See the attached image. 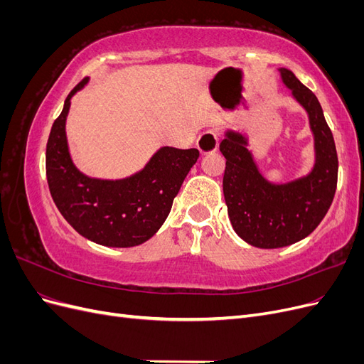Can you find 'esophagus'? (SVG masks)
Instances as JSON below:
<instances>
[{
    "mask_svg": "<svg viewBox=\"0 0 364 364\" xmlns=\"http://www.w3.org/2000/svg\"><path fill=\"white\" fill-rule=\"evenodd\" d=\"M197 149L202 155L214 153L218 149V134L215 130H208L197 139Z\"/></svg>",
    "mask_w": 364,
    "mask_h": 364,
    "instance_id": "1",
    "label": "esophagus"
}]
</instances>
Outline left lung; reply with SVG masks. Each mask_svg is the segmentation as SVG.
Segmentation results:
<instances>
[{
	"instance_id": "1",
	"label": "left lung",
	"mask_w": 364,
	"mask_h": 364,
	"mask_svg": "<svg viewBox=\"0 0 364 364\" xmlns=\"http://www.w3.org/2000/svg\"><path fill=\"white\" fill-rule=\"evenodd\" d=\"M279 71L282 82L310 118L316 150L311 173L274 185L258 171L245 135L228 130L220 142L226 159L223 194L230 223L238 237L261 249L290 246L310 235L326 215L337 188V150L322 106L290 70Z\"/></svg>"
}]
</instances>
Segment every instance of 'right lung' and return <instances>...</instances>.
<instances>
[{
  "mask_svg": "<svg viewBox=\"0 0 364 364\" xmlns=\"http://www.w3.org/2000/svg\"><path fill=\"white\" fill-rule=\"evenodd\" d=\"M53 123L47 142V181L63 218L85 238L109 247L142 245L168 217L183 179L199 159L197 149H159L139 173L119 181L87 178L71 161L65 123L71 97Z\"/></svg>",
  "mask_w": 364,
  "mask_h": 364,
  "instance_id": "add662e5",
  "label": "right lung"
}]
</instances>
